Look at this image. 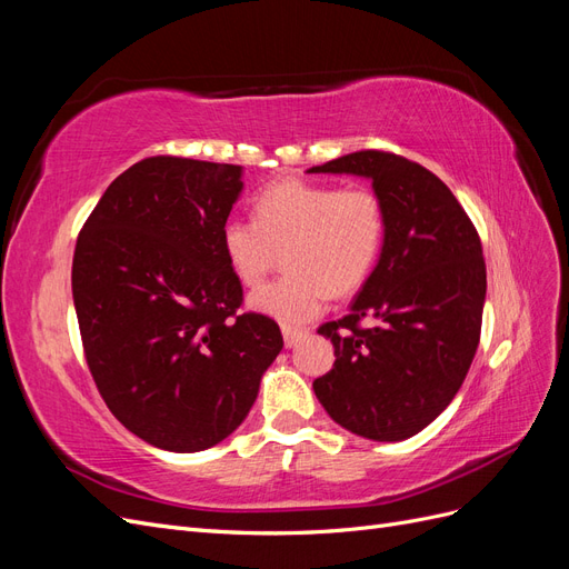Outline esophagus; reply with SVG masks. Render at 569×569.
Wrapping results in <instances>:
<instances>
[{
  "label": "esophagus",
  "instance_id": "1",
  "mask_svg": "<svg viewBox=\"0 0 569 569\" xmlns=\"http://www.w3.org/2000/svg\"><path fill=\"white\" fill-rule=\"evenodd\" d=\"M308 332L306 330H299V327H282V337H284V347L291 349L297 347V343L306 337Z\"/></svg>",
  "mask_w": 569,
  "mask_h": 569
}]
</instances>
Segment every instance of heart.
<instances>
[{"label":"heart","mask_w":569,"mask_h":569,"mask_svg":"<svg viewBox=\"0 0 569 569\" xmlns=\"http://www.w3.org/2000/svg\"><path fill=\"white\" fill-rule=\"evenodd\" d=\"M385 234L387 211L372 189L291 178L256 197L253 220H226L220 247L244 287L261 284L278 256H284L287 272L256 289L249 306L282 327H295L320 316L330 291L341 297L366 282Z\"/></svg>","instance_id":"obj_1"}]
</instances>
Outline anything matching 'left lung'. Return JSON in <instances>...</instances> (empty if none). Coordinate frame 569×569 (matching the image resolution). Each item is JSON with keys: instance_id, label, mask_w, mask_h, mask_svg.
<instances>
[{"instance_id": "left-lung-1", "label": "left lung", "mask_w": 569, "mask_h": 569, "mask_svg": "<svg viewBox=\"0 0 569 569\" xmlns=\"http://www.w3.org/2000/svg\"><path fill=\"white\" fill-rule=\"evenodd\" d=\"M308 173L372 180L387 234L351 311L318 327L335 366L313 382L337 425L372 441L418 435L453 401L479 343L487 266L479 234L432 170L391 151H353Z\"/></svg>"}]
</instances>
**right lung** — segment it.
I'll return each mask as SVG.
<instances>
[{"label":"right lung","mask_w":569,"mask_h":569,"mask_svg":"<svg viewBox=\"0 0 569 569\" xmlns=\"http://www.w3.org/2000/svg\"><path fill=\"white\" fill-rule=\"evenodd\" d=\"M242 166L151 157L120 173L78 234L73 301L109 410L163 451L211 449L244 422L282 351L220 247Z\"/></svg>","instance_id":"add662e5"}]
</instances>
